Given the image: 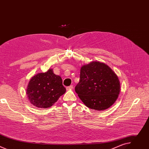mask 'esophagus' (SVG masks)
I'll return each mask as SVG.
<instances>
[{"label": "esophagus", "instance_id": "34e87169", "mask_svg": "<svg viewBox=\"0 0 149 149\" xmlns=\"http://www.w3.org/2000/svg\"><path fill=\"white\" fill-rule=\"evenodd\" d=\"M73 88H74L73 86H70L67 87H66V89H67V90H72Z\"/></svg>", "mask_w": 149, "mask_h": 149}]
</instances>
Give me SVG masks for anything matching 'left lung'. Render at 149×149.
I'll list each match as a JSON object with an SVG mask.
<instances>
[{
    "label": "left lung",
    "instance_id": "8db88e82",
    "mask_svg": "<svg viewBox=\"0 0 149 149\" xmlns=\"http://www.w3.org/2000/svg\"><path fill=\"white\" fill-rule=\"evenodd\" d=\"M79 78L75 90L87 107L104 110L117 99L120 91L119 79L105 63L93 61L83 65Z\"/></svg>",
    "mask_w": 149,
    "mask_h": 149
}]
</instances>
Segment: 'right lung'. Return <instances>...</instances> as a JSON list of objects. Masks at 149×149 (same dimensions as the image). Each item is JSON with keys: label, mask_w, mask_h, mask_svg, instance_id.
Segmentation results:
<instances>
[{"label": "right lung", "mask_w": 149, "mask_h": 149, "mask_svg": "<svg viewBox=\"0 0 149 149\" xmlns=\"http://www.w3.org/2000/svg\"><path fill=\"white\" fill-rule=\"evenodd\" d=\"M65 91L61 77L49 69L45 73H38L31 79L26 95L33 106L47 109L51 107Z\"/></svg>", "instance_id": "obj_1"}]
</instances>
